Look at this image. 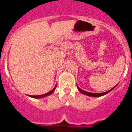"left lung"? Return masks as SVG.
I'll list each match as a JSON object with an SVG mask.
<instances>
[{"label":"left lung","mask_w":132,"mask_h":132,"mask_svg":"<svg viewBox=\"0 0 132 132\" xmlns=\"http://www.w3.org/2000/svg\"><path fill=\"white\" fill-rule=\"evenodd\" d=\"M115 87H116V85L115 86ZM115 87H113L112 89H111L110 90H108V91H107V92H103V93H92V92H86V91L81 89L77 85L78 89V90L81 93L83 94H85V95H87V96H92V97H99V96H103V95H105V94H108V92H110L111 90H113V89L115 88Z\"/></svg>","instance_id":"obj_1"}]
</instances>
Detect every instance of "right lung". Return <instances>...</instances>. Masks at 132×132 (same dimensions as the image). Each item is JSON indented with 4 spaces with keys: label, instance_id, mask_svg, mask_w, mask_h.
Masks as SVG:
<instances>
[{
    "label": "right lung",
    "instance_id": "obj_1",
    "mask_svg": "<svg viewBox=\"0 0 132 132\" xmlns=\"http://www.w3.org/2000/svg\"><path fill=\"white\" fill-rule=\"evenodd\" d=\"M56 87V85L54 87V88L52 90H51L50 92H47V93L45 94H42V95H38V96H31V95H30V96H31V97H33V98H43V97H45V96H49V95H50V94H52L54 92V90H55Z\"/></svg>",
    "mask_w": 132,
    "mask_h": 132
}]
</instances>
